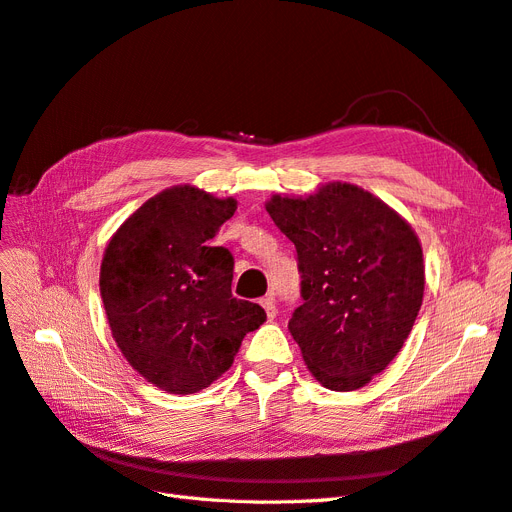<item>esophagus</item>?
Returning <instances> with one entry per match:
<instances>
[{"mask_svg":"<svg viewBox=\"0 0 512 512\" xmlns=\"http://www.w3.org/2000/svg\"><path fill=\"white\" fill-rule=\"evenodd\" d=\"M260 305L265 307V312H267L269 318H275V297H273V294H267V297H262Z\"/></svg>","mask_w":512,"mask_h":512,"instance_id":"esophagus-1","label":"esophagus"}]
</instances>
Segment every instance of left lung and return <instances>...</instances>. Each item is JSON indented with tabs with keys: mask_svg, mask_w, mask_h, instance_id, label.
<instances>
[{
	"mask_svg": "<svg viewBox=\"0 0 512 512\" xmlns=\"http://www.w3.org/2000/svg\"><path fill=\"white\" fill-rule=\"evenodd\" d=\"M297 247L303 305L288 322L312 376L356 391L389 367L423 305V247L412 226L371 192L324 183L312 196L267 200Z\"/></svg>",
	"mask_w": 512,
	"mask_h": 512,
	"instance_id": "left-lung-1",
	"label": "left lung"
}]
</instances>
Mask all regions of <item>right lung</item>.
<instances>
[{
  "label": "right lung",
  "mask_w": 512,
  "mask_h": 512,
  "mask_svg": "<svg viewBox=\"0 0 512 512\" xmlns=\"http://www.w3.org/2000/svg\"><path fill=\"white\" fill-rule=\"evenodd\" d=\"M235 211V198L173 185L138 207L104 250L100 294L113 339L166 393L207 389L267 320L258 303L232 297L235 260L209 245Z\"/></svg>",
  "instance_id": "add662e5"
}]
</instances>
